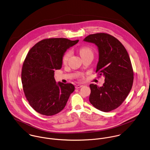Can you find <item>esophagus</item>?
<instances>
[{
	"label": "esophagus",
	"mask_w": 150,
	"mask_h": 150,
	"mask_svg": "<svg viewBox=\"0 0 150 150\" xmlns=\"http://www.w3.org/2000/svg\"><path fill=\"white\" fill-rule=\"evenodd\" d=\"M83 86L82 85H77L75 86V88L76 89H79V88H81V87H82Z\"/></svg>",
	"instance_id": "34e87169"
}]
</instances>
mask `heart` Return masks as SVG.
<instances>
[{"instance_id":"obj_1","label":"heart","mask_w":150,"mask_h":150,"mask_svg":"<svg viewBox=\"0 0 150 150\" xmlns=\"http://www.w3.org/2000/svg\"><path fill=\"white\" fill-rule=\"evenodd\" d=\"M79 53L81 54V56L82 57H83L85 56H86L88 55H93V51L89 47H81L79 49ZM71 55V52L69 51L67 52L62 57V62L63 63H66L69 58L70 57Z\"/></svg>"}]
</instances>
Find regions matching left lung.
Returning <instances> with one entry per match:
<instances>
[{"instance_id":"left-lung-1","label":"left lung","mask_w":150,"mask_h":150,"mask_svg":"<svg viewBox=\"0 0 150 150\" xmlns=\"http://www.w3.org/2000/svg\"><path fill=\"white\" fill-rule=\"evenodd\" d=\"M83 41L97 47L96 72L99 71V75L105 78L101 87L90 84V103L101 111H111L123 102L132 89L133 71L130 57L123 45L109 34H91Z\"/></svg>"}]
</instances>
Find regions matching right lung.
Segmentation results:
<instances>
[{
    "instance_id": "1",
    "label": "right lung",
    "mask_w": 150,
    "mask_h": 150,
    "mask_svg": "<svg viewBox=\"0 0 150 150\" xmlns=\"http://www.w3.org/2000/svg\"><path fill=\"white\" fill-rule=\"evenodd\" d=\"M79 40L66 38L43 39L34 45L24 62L21 81L30 106L46 116L55 115L66 105L75 87L72 83L56 82L54 70L61 68L62 57Z\"/></svg>"
}]
</instances>
